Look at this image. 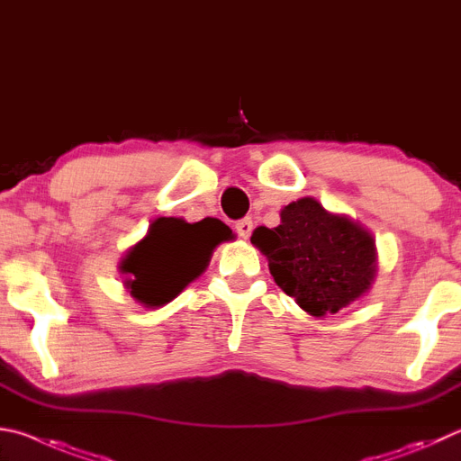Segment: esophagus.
<instances>
[{
	"mask_svg": "<svg viewBox=\"0 0 461 461\" xmlns=\"http://www.w3.org/2000/svg\"><path fill=\"white\" fill-rule=\"evenodd\" d=\"M252 230H254V221H252V217H244V220H240V221L236 223V231H238V236H240V238H244V240H248L249 236H252Z\"/></svg>",
	"mask_w": 461,
	"mask_h": 461,
	"instance_id": "esophagus-1",
	"label": "esophagus"
}]
</instances>
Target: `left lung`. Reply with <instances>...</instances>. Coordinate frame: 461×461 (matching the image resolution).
Instances as JSON below:
<instances>
[{
  "mask_svg": "<svg viewBox=\"0 0 461 461\" xmlns=\"http://www.w3.org/2000/svg\"><path fill=\"white\" fill-rule=\"evenodd\" d=\"M278 228H259L252 244L266 254L278 286L312 316L339 312L369 290L375 241L347 217L332 215L312 197L282 209Z\"/></svg>",
  "mask_w": 461,
  "mask_h": 461,
  "instance_id": "1",
  "label": "left lung"
}]
</instances>
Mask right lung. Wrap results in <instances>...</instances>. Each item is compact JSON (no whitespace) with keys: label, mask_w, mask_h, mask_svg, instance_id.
<instances>
[{"label":"right lung","mask_w":461,"mask_h":461,"mask_svg":"<svg viewBox=\"0 0 461 461\" xmlns=\"http://www.w3.org/2000/svg\"><path fill=\"white\" fill-rule=\"evenodd\" d=\"M231 238L220 220L187 223L177 217H158L147 238L122 259V272L132 298L145 306H163L205 270L213 248Z\"/></svg>","instance_id":"right-lung-1"}]
</instances>
